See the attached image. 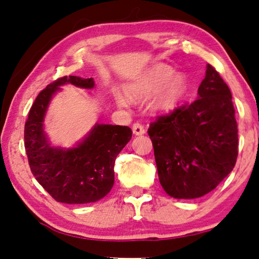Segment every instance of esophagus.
<instances>
[{
    "instance_id": "esophagus-1",
    "label": "esophagus",
    "mask_w": 259,
    "mask_h": 259,
    "mask_svg": "<svg viewBox=\"0 0 259 259\" xmlns=\"http://www.w3.org/2000/svg\"><path fill=\"white\" fill-rule=\"evenodd\" d=\"M133 131L135 135L140 136V135H144L145 134V128L142 123H139V122H136L133 125Z\"/></svg>"
}]
</instances>
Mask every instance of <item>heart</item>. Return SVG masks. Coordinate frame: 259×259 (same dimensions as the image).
I'll return each mask as SVG.
<instances>
[{
    "instance_id": "1",
    "label": "heart",
    "mask_w": 259,
    "mask_h": 259,
    "mask_svg": "<svg viewBox=\"0 0 259 259\" xmlns=\"http://www.w3.org/2000/svg\"><path fill=\"white\" fill-rule=\"evenodd\" d=\"M187 91L186 79L181 74H175V70L164 64H157L149 69L137 82L128 88L135 97H149L156 94L154 105L156 109L171 111L180 103ZM120 105L128 104L124 95H116Z\"/></svg>"
}]
</instances>
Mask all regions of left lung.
<instances>
[{"instance_id":"left-lung-1","label":"left lung","mask_w":259,"mask_h":259,"mask_svg":"<svg viewBox=\"0 0 259 259\" xmlns=\"http://www.w3.org/2000/svg\"><path fill=\"white\" fill-rule=\"evenodd\" d=\"M159 182L166 194L192 199L215 189L238 157V124L231 92L210 64L198 98L149 124Z\"/></svg>"}]
</instances>
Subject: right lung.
<instances>
[{"label":"right lung","mask_w":259,"mask_h":259,"mask_svg":"<svg viewBox=\"0 0 259 259\" xmlns=\"http://www.w3.org/2000/svg\"><path fill=\"white\" fill-rule=\"evenodd\" d=\"M93 88V78L64 76L48 84L31 105L25 123V148L32 176L59 203L87 204L109 194L114 183V163L133 137L125 125L97 124L76 148L51 147L43 120L52 95L61 84Z\"/></svg>","instance_id":"right-lung-1"}]
</instances>
